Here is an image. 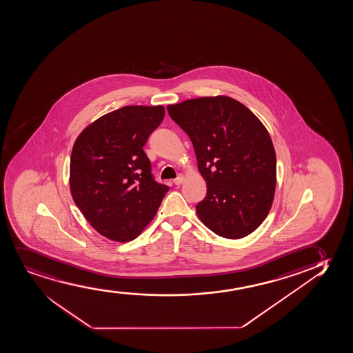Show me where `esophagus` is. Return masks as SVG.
Returning a JSON list of instances; mask_svg holds the SVG:
<instances>
[{
	"label": "esophagus",
	"instance_id": "1",
	"mask_svg": "<svg viewBox=\"0 0 353 353\" xmlns=\"http://www.w3.org/2000/svg\"><path fill=\"white\" fill-rule=\"evenodd\" d=\"M183 181V175L180 174L179 176H176V178L173 180V183H175V185H181Z\"/></svg>",
	"mask_w": 353,
	"mask_h": 353
}]
</instances>
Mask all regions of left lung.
<instances>
[{
  "instance_id": "left-lung-1",
  "label": "left lung",
  "mask_w": 353,
  "mask_h": 353,
  "mask_svg": "<svg viewBox=\"0 0 353 353\" xmlns=\"http://www.w3.org/2000/svg\"><path fill=\"white\" fill-rule=\"evenodd\" d=\"M167 111L191 139L206 181L198 217L219 236L250 235L266 219L276 190V152L266 128L224 95L168 105Z\"/></svg>"
}]
</instances>
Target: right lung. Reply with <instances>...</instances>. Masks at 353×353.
Instances as JSON below:
<instances>
[{"mask_svg": "<svg viewBox=\"0 0 353 353\" xmlns=\"http://www.w3.org/2000/svg\"><path fill=\"white\" fill-rule=\"evenodd\" d=\"M163 117V106H125L87 126L72 147V199L90 225L110 240L139 236L170 190L154 179L143 150Z\"/></svg>", "mask_w": 353, "mask_h": 353, "instance_id": "right-lung-1", "label": "right lung"}]
</instances>
